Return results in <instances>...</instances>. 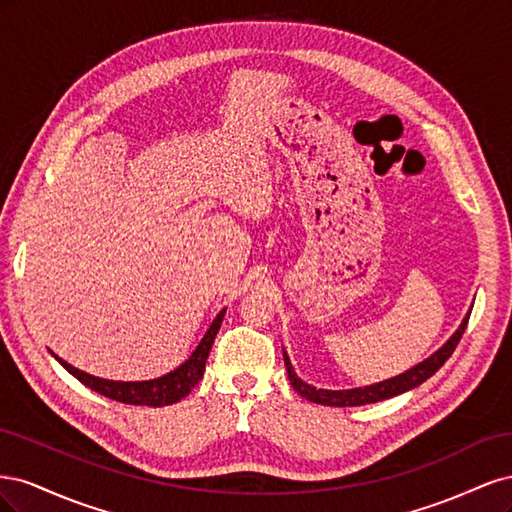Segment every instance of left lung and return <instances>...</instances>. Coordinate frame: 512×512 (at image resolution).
<instances>
[{"instance_id":"1","label":"left lung","mask_w":512,"mask_h":512,"mask_svg":"<svg viewBox=\"0 0 512 512\" xmlns=\"http://www.w3.org/2000/svg\"><path fill=\"white\" fill-rule=\"evenodd\" d=\"M468 320H470V314L463 318L461 327L457 329V333L448 339V342L436 352L431 354L427 361L418 363L416 367L408 369L406 374H399L391 380H384V382H378V384H371V386H365V389H350V391H324V389H314V386H309L305 382H301L297 378V374L292 371V365L288 361V356L284 352V363H286V371H288V380L292 384V389L297 391L301 397L314 401V404H322V406H335V408H348V406H365V404H376V401H382V399H391L395 395H401L406 393L410 389H414V386L423 384L427 378H431L436 371L451 359V354L455 352L459 339L463 337V331H466L468 327Z\"/></svg>"}]
</instances>
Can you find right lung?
Wrapping results in <instances>:
<instances>
[{"label": "right lung", "instance_id": "1", "mask_svg": "<svg viewBox=\"0 0 512 512\" xmlns=\"http://www.w3.org/2000/svg\"><path fill=\"white\" fill-rule=\"evenodd\" d=\"M224 312L226 309H222L218 318L213 320L209 331L203 337V342L198 344V348L190 356V361H185L181 367H177L175 371H170V374H166L158 380H147V382L102 380V378L89 376V374H85V371L68 365L66 361H61L59 356H57V361L64 365L76 380H81L85 386H89L91 391H96L108 399H115V401H119V404L149 406V408H162V406L177 404L179 399L190 395V391L198 384V380L203 378L207 356L213 346L215 335H218V331L222 327Z\"/></svg>", "mask_w": 512, "mask_h": 512}]
</instances>
